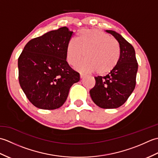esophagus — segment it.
I'll return each mask as SVG.
<instances>
[{
	"instance_id": "34e87169",
	"label": "esophagus",
	"mask_w": 158,
	"mask_h": 158,
	"mask_svg": "<svg viewBox=\"0 0 158 158\" xmlns=\"http://www.w3.org/2000/svg\"><path fill=\"white\" fill-rule=\"evenodd\" d=\"M85 76V74H83V73H80V77H81V78H83V77H84Z\"/></svg>"
}]
</instances>
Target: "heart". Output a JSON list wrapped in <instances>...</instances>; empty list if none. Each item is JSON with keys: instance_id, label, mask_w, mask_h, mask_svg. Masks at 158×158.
Wrapping results in <instances>:
<instances>
[{"instance_id": "heart-1", "label": "heart", "mask_w": 158, "mask_h": 158, "mask_svg": "<svg viewBox=\"0 0 158 158\" xmlns=\"http://www.w3.org/2000/svg\"><path fill=\"white\" fill-rule=\"evenodd\" d=\"M83 56L85 60L76 67L80 71L106 74L115 68L119 59L118 45L109 35L96 29L82 30L75 42L67 45L66 56L70 65L77 64Z\"/></svg>"}]
</instances>
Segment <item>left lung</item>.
Here are the masks:
<instances>
[{"label":"left lung","instance_id":"left-lung-1","mask_svg":"<svg viewBox=\"0 0 158 158\" xmlns=\"http://www.w3.org/2000/svg\"><path fill=\"white\" fill-rule=\"evenodd\" d=\"M118 42L119 59L116 66L105 77H95L96 84L90 96L102 109H116L126 102L136 86L138 63L132 45L113 31H106Z\"/></svg>","mask_w":158,"mask_h":158}]
</instances>
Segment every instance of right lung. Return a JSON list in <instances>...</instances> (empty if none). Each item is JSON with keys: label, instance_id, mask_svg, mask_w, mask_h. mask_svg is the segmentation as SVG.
<instances>
[{"label": "right lung", "instance_id": "right-lung-1", "mask_svg": "<svg viewBox=\"0 0 158 158\" xmlns=\"http://www.w3.org/2000/svg\"><path fill=\"white\" fill-rule=\"evenodd\" d=\"M73 35L66 26L49 31L31 39L19 57V85L39 109L60 108L70 87L80 80L79 73L66 61L67 45Z\"/></svg>", "mask_w": 158, "mask_h": 158}]
</instances>
